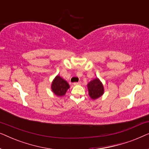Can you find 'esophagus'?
Instances as JSON below:
<instances>
[{
    "mask_svg": "<svg viewBox=\"0 0 149 149\" xmlns=\"http://www.w3.org/2000/svg\"><path fill=\"white\" fill-rule=\"evenodd\" d=\"M81 81H79V82H76V83H74V85H81Z\"/></svg>",
    "mask_w": 149,
    "mask_h": 149,
    "instance_id": "1",
    "label": "esophagus"
}]
</instances>
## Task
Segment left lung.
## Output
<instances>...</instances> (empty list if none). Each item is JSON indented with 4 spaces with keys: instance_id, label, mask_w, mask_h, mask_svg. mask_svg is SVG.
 Here are the masks:
<instances>
[{
    "instance_id": "8db88e82",
    "label": "left lung",
    "mask_w": 149,
    "mask_h": 149,
    "mask_svg": "<svg viewBox=\"0 0 149 149\" xmlns=\"http://www.w3.org/2000/svg\"><path fill=\"white\" fill-rule=\"evenodd\" d=\"M89 95L92 100L97 99L101 97L104 92L102 83L98 78H95L87 84Z\"/></svg>"
}]
</instances>
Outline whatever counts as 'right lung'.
<instances>
[{"mask_svg":"<svg viewBox=\"0 0 149 149\" xmlns=\"http://www.w3.org/2000/svg\"><path fill=\"white\" fill-rule=\"evenodd\" d=\"M52 92L58 97H61L65 95L68 89L70 88V85L68 82L63 79L60 75H57L52 81Z\"/></svg>","mask_w":149,"mask_h":149,"instance_id":"1","label":"right lung"}]
</instances>
